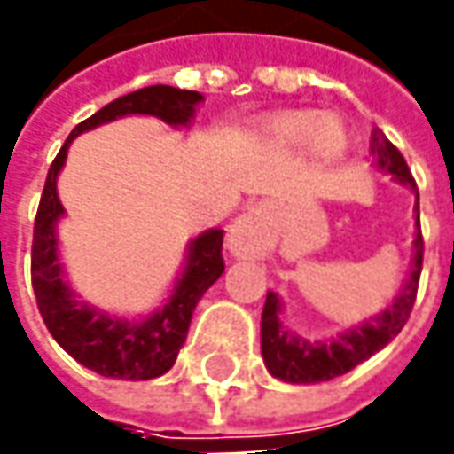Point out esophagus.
<instances>
[{"label":"esophagus","mask_w":454,"mask_h":454,"mask_svg":"<svg viewBox=\"0 0 454 454\" xmlns=\"http://www.w3.org/2000/svg\"><path fill=\"white\" fill-rule=\"evenodd\" d=\"M261 243H263V218L258 208H251L241 213L228 231V251L239 258L256 256Z\"/></svg>","instance_id":"34e87169"}]
</instances>
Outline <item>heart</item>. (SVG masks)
<instances>
[{
    "mask_svg": "<svg viewBox=\"0 0 454 454\" xmlns=\"http://www.w3.org/2000/svg\"><path fill=\"white\" fill-rule=\"evenodd\" d=\"M269 137L278 148L309 145L311 153H317L319 158H336L347 145V135L341 130L339 120L319 118L317 113L309 110L281 113L278 118L271 120Z\"/></svg>",
    "mask_w": 454,
    "mask_h": 454,
    "instance_id": "heart-1",
    "label": "heart"
}]
</instances>
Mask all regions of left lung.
<instances>
[{
  "label": "left lung",
  "mask_w": 454,
  "mask_h": 454,
  "mask_svg": "<svg viewBox=\"0 0 454 454\" xmlns=\"http://www.w3.org/2000/svg\"><path fill=\"white\" fill-rule=\"evenodd\" d=\"M372 155L380 170L389 173L392 178L402 185H412L414 178L407 168V160L387 137L382 130H374L372 135ZM419 200V196H417ZM422 228H419V206H417V236H414V256L412 269L407 281L395 296V301L384 309L382 314L372 317L364 324L354 326L344 334L324 341H309L304 336L294 334L289 326H284L278 314H281V301L274 291L266 294V304L261 314V354L266 369L274 374L276 380H284L291 384H314L334 380L339 374H347L349 369L362 364L372 354L384 349L395 336L402 332V326L410 319L414 299H417V284L422 274Z\"/></svg>",
  "instance_id": "left-lung-1"
}]
</instances>
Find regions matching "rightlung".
<instances>
[{"mask_svg": "<svg viewBox=\"0 0 454 454\" xmlns=\"http://www.w3.org/2000/svg\"><path fill=\"white\" fill-rule=\"evenodd\" d=\"M203 100L200 92L178 90L170 85H153L128 92L98 110L92 118L82 120L57 158L50 165L35 218L32 239V286L37 306L50 334L65 352L74 356L82 367L113 380H153L176 364L180 347L193 319L200 296L211 289L223 274V231H203L188 246V261L180 274L170 299L148 319H120L74 296L65 281V271L57 256V221L62 218V203L57 198V176L65 165L70 143L85 130L122 115H153L173 128L188 125L196 115V105Z\"/></svg>", "mask_w": 454, "mask_h": 454, "instance_id": "add662e5", "label": "right lung"}]
</instances>
